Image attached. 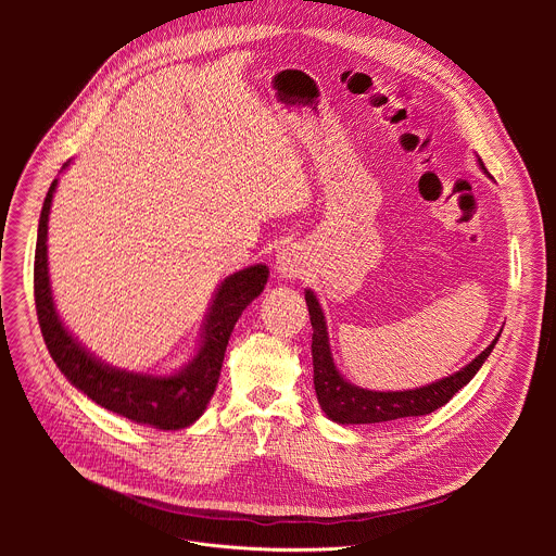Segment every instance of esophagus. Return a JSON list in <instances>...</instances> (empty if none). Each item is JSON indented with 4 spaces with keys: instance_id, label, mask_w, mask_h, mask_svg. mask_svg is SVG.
<instances>
[{
    "instance_id": "obj_1",
    "label": "esophagus",
    "mask_w": 556,
    "mask_h": 556,
    "mask_svg": "<svg viewBox=\"0 0 556 556\" xmlns=\"http://www.w3.org/2000/svg\"><path fill=\"white\" fill-rule=\"evenodd\" d=\"M275 270L279 279H301L307 270V262L303 257V253L296 247H286L279 251L277 262H275Z\"/></svg>"
}]
</instances>
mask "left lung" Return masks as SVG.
Wrapping results in <instances>:
<instances>
[{"label": "left lung", "instance_id": "8db88e82", "mask_svg": "<svg viewBox=\"0 0 556 556\" xmlns=\"http://www.w3.org/2000/svg\"><path fill=\"white\" fill-rule=\"evenodd\" d=\"M480 169L491 178L484 163L478 157ZM305 303L309 312L312 324V365H314V389L316 399H319L321 409L330 420L337 425H374V422H389L401 418H416L427 416L442 405H446L453 395L470 382V378L480 371L484 361L491 356L497 339L502 332L493 339V343L480 354L475 356L466 367L459 371L440 378L435 382H429L425 387L405 389V391H371L352 384L341 376V371L334 365L332 350H330V337H328V324L324 307L316 299L312 290H305Z\"/></svg>", "mask_w": 556, "mask_h": 556}]
</instances>
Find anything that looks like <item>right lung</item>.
Segmentation results:
<instances>
[{"instance_id":"right-lung-1","label":"right lung","mask_w":556,"mask_h":556,"mask_svg":"<svg viewBox=\"0 0 556 556\" xmlns=\"http://www.w3.org/2000/svg\"><path fill=\"white\" fill-rule=\"evenodd\" d=\"M67 165L70 161L63 165V169ZM54 191L56 180L50 185L43 200L35 249L37 319L52 361L72 387L86 393L97 405L129 418L131 422L163 431H176L193 425L204 414L217 387L224 352L237 319H240L247 305L264 292L270 273L268 266H249L240 273L228 275L219 283L206 312L198 352L185 367L167 376L112 367L90 354L67 332L54 307L48 275V215Z\"/></svg>"}]
</instances>
